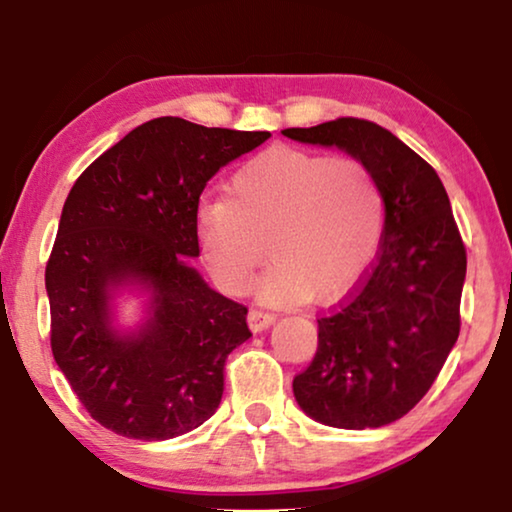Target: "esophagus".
I'll return each mask as SVG.
<instances>
[{"label":"esophagus","mask_w":512,"mask_h":512,"mask_svg":"<svg viewBox=\"0 0 512 512\" xmlns=\"http://www.w3.org/2000/svg\"><path fill=\"white\" fill-rule=\"evenodd\" d=\"M275 321H277V317H275V314H270V312H261V310H251L249 312V326H251V331H254V333L265 331V328L275 324Z\"/></svg>","instance_id":"obj_1"}]
</instances>
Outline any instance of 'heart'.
<instances>
[{"mask_svg": "<svg viewBox=\"0 0 512 512\" xmlns=\"http://www.w3.org/2000/svg\"><path fill=\"white\" fill-rule=\"evenodd\" d=\"M382 221L380 186L361 160L275 146L230 177L226 198L202 202L193 228L223 291H247L270 254L258 298L289 305L352 289L373 261Z\"/></svg>", "mask_w": 512, "mask_h": 512, "instance_id": "heart-1", "label": "heart"}]
</instances>
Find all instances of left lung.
<instances>
[{"label": "left lung", "mask_w": 512, "mask_h": 512, "mask_svg": "<svg viewBox=\"0 0 512 512\" xmlns=\"http://www.w3.org/2000/svg\"><path fill=\"white\" fill-rule=\"evenodd\" d=\"M361 160L380 186V254L363 284L317 319L319 345L293 380L305 415L335 429H377L415 408L459 338L466 249L436 170L377 123L338 118L282 130Z\"/></svg>", "instance_id": "obj_1"}]
</instances>
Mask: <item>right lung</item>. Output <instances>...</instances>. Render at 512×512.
Here are the masks:
<instances>
[{"mask_svg": "<svg viewBox=\"0 0 512 512\" xmlns=\"http://www.w3.org/2000/svg\"><path fill=\"white\" fill-rule=\"evenodd\" d=\"M270 132L153 118L76 179L46 265L53 359L95 422L167 440L198 429L223 394L228 354L251 338L247 307L209 289L195 212L207 181ZM123 292L145 298L115 324Z\"/></svg>", "mask_w": 512, "mask_h": 512, "instance_id": "add662e5", "label": "right lung"}]
</instances>
